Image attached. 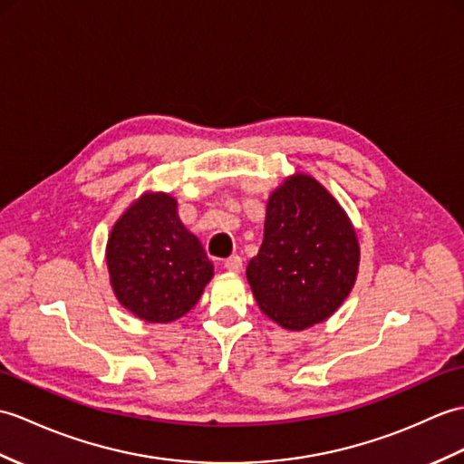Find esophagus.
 Here are the masks:
<instances>
[{
    "label": "esophagus",
    "mask_w": 464,
    "mask_h": 464,
    "mask_svg": "<svg viewBox=\"0 0 464 464\" xmlns=\"http://www.w3.org/2000/svg\"><path fill=\"white\" fill-rule=\"evenodd\" d=\"M223 266L227 268L229 273H241V268H243V258H241L239 255H233V256H229V258H225Z\"/></svg>",
    "instance_id": "esophagus-1"
}]
</instances>
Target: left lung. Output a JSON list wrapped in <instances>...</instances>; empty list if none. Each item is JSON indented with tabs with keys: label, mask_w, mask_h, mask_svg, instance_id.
<instances>
[{
	"label": "left lung",
	"mask_w": 464,
	"mask_h": 464,
	"mask_svg": "<svg viewBox=\"0 0 464 464\" xmlns=\"http://www.w3.org/2000/svg\"><path fill=\"white\" fill-rule=\"evenodd\" d=\"M358 268V235L338 199L316 178L288 176L268 196L263 245L246 265L258 308L285 330H306L342 306Z\"/></svg>",
	"instance_id": "8db88e82"
}]
</instances>
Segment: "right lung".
<instances>
[{
	"mask_svg": "<svg viewBox=\"0 0 464 464\" xmlns=\"http://www.w3.org/2000/svg\"><path fill=\"white\" fill-rule=\"evenodd\" d=\"M106 268L118 303L150 324L188 314L213 278V263L166 191H144L118 218Z\"/></svg>",
	"mask_w": 464,
	"mask_h": 464,
	"instance_id": "add662e5",
	"label": "right lung"
}]
</instances>
